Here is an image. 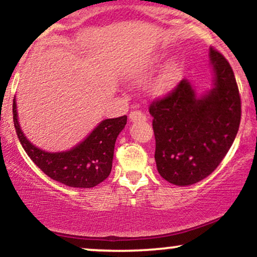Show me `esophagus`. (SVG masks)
Instances as JSON below:
<instances>
[{
    "instance_id": "34e87169",
    "label": "esophagus",
    "mask_w": 257,
    "mask_h": 257,
    "mask_svg": "<svg viewBox=\"0 0 257 257\" xmlns=\"http://www.w3.org/2000/svg\"><path fill=\"white\" fill-rule=\"evenodd\" d=\"M129 118H131L132 122H145L147 119L146 114L141 111H132L131 114H129Z\"/></svg>"
}]
</instances>
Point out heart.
<instances>
[{
    "label": "heart",
    "mask_w": 257,
    "mask_h": 257,
    "mask_svg": "<svg viewBox=\"0 0 257 257\" xmlns=\"http://www.w3.org/2000/svg\"><path fill=\"white\" fill-rule=\"evenodd\" d=\"M155 63H156V61L152 60L150 64L153 65ZM173 81H174V72L172 71V70H168L167 72H164L163 75H162L161 77H159L157 81L155 82V84H153L152 89H153V91H155L156 94H164V93H167V91L169 90L170 88H172Z\"/></svg>",
    "instance_id": "obj_1"
}]
</instances>
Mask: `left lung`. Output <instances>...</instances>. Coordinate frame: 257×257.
<instances>
[{
    "mask_svg": "<svg viewBox=\"0 0 257 257\" xmlns=\"http://www.w3.org/2000/svg\"><path fill=\"white\" fill-rule=\"evenodd\" d=\"M214 88L197 96L182 79L163 98L150 104L159 175L178 186L193 185L219 167L240 124L241 102L234 73L211 47Z\"/></svg>",
    "mask_w": 257,
    "mask_h": 257,
    "instance_id": "obj_1",
    "label": "left lung"
}]
</instances>
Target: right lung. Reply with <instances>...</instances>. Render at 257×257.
<instances>
[{
	"mask_svg": "<svg viewBox=\"0 0 257 257\" xmlns=\"http://www.w3.org/2000/svg\"><path fill=\"white\" fill-rule=\"evenodd\" d=\"M13 122L25 152L46 175L71 187L90 188L110 175L114 143L126 124V116L102 120L81 144L70 151L58 153L40 150L26 139L18 122L16 99L13 100Z\"/></svg>",
	"mask_w": 257,
	"mask_h": 257,
	"instance_id": "add662e5",
	"label": "right lung"
}]
</instances>
